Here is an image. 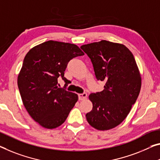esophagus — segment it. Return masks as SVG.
Masks as SVG:
<instances>
[{"instance_id": "1", "label": "esophagus", "mask_w": 160, "mask_h": 160, "mask_svg": "<svg viewBox=\"0 0 160 160\" xmlns=\"http://www.w3.org/2000/svg\"><path fill=\"white\" fill-rule=\"evenodd\" d=\"M78 99L82 101V100L87 99V93H83V94H78Z\"/></svg>"}]
</instances>
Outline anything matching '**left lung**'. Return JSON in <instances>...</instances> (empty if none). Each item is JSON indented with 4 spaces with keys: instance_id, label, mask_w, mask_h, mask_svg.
Segmentation results:
<instances>
[{
    "instance_id": "obj_1",
    "label": "left lung",
    "mask_w": 160,
    "mask_h": 160,
    "mask_svg": "<svg viewBox=\"0 0 160 160\" xmlns=\"http://www.w3.org/2000/svg\"><path fill=\"white\" fill-rule=\"evenodd\" d=\"M90 58L104 90L88 96L93 108L87 122L98 130L114 128L124 121L138 97L142 78L131 51L124 45L102 40L81 46Z\"/></svg>"
}]
</instances>
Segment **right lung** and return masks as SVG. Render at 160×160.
Here are the masks:
<instances>
[{
    "mask_svg": "<svg viewBox=\"0 0 160 160\" xmlns=\"http://www.w3.org/2000/svg\"><path fill=\"white\" fill-rule=\"evenodd\" d=\"M84 55L73 43L48 41L27 53L18 76V87L24 107L41 127L54 129L66 121L78 101V95L58 87L73 58ZM66 85V84H65Z\"/></svg>",
    "mask_w": 160,
    "mask_h": 160,
    "instance_id": "right-lung-1",
    "label": "right lung"
}]
</instances>
